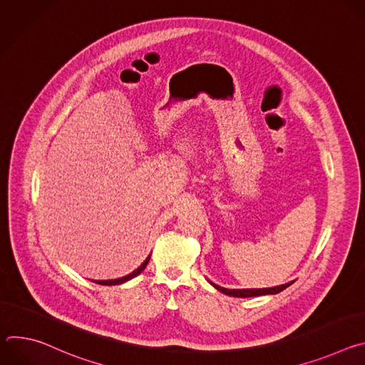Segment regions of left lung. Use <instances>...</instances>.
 Listing matches in <instances>:
<instances>
[{"label": "left lung", "instance_id": "8db88e82", "mask_svg": "<svg viewBox=\"0 0 365 365\" xmlns=\"http://www.w3.org/2000/svg\"><path fill=\"white\" fill-rule=\"evenodd\" d=\"M214 284V283H212ZM292 283H286L282 286H276V287H267V289H225L221 286L214 284V287H217L220 292L230 294V296H235V297H252V296H263V294H274L279 293L282 290H284L286 287H289Z\"/></svg>", "mask_w": 365, "mask_h": 365}]
</instances>
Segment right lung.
I'll return each mask as SVG.
<instances>
[{
    "label": "right lung",
    "mask_w": 365,
    "mask_h": 365,
    "mask_svg": "<svg viewBox=\"0 0 365 365\" xmlns=\"http://www.w3.org/2000/svg\"><path fill=\"white\" fill-rule=\"evenodd\" d=\"M148 259H150V255L145 258V262L138 267V269H135L133 273H130L128 276H125V277H121V279H115V280H96L95 283H98V284H103V286H113V284H121V283H124V282H127V280H130V279H133V277H135V276H138L144 269H145V266H147V263H148Z\"/></svg>",
    "instance_id": "1"
}]
</instances>
